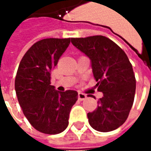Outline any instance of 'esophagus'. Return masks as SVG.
Segmentation results:
<instances>
[{
  "instance_id": "esophagus-1",
  "label": "esophagus",
  "mask_w": 151,
  "mask_h": 151,
  "mask_svg": "<svg viewBox=\"0 0 151 151\" xmlns=\"http://www.w3.org/2000/svg\"><path fill=\"white\" fill-rule=\"evenodd\" d=\"M86 98H87V96H86V94H83V93H82V92H79L78 93V99L79 100L82 101V100H84V99H86Z\"/></svg>"
}]
</instances>
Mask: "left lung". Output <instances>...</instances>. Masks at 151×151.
<instances>
[{
    "mask_svg": "<svg viewBox=\"0 0 151 151\" xmlns=\"http://www.w3.org/2000/svg\"><path fill=\"white\" fill-rule=\"evenodd\" d=\"M71 43L90 58L96 86L104 95L97 108L87 113L89 124L99 132L116 129L127 120L134 100L136 79L129 60L103 35L71 38Z\"/></svg>",
    "mask_w": 151,
    "mask_h": 151,
    "instance_id": "left-lung-1",
    "label": "left lung"
}]
</instances>
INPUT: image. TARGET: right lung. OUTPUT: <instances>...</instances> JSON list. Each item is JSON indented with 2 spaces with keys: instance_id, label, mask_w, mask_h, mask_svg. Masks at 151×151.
I'll return each mask as SVG.
<instances>
[{
  "instance_id": "add662e5",
  "label": "right lung",
  "mask_w": 151,
  "mask_h": 151,
  "mask_svg": "<svg viewBox=\"0 0 151 151\" xmlns=\"http://www.w3.org/2000/svg\"><path fill=\"white\" fill-rule=\"evenodd\" d=\"M70 43L69 39H44L29 48L15 78V91L23 114L32 126L46 134L63 132L69 124L78 92L56 91L51 72Z\"/></svg>"
}]
</instances>
